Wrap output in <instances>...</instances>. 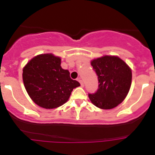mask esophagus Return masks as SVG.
<instances>
[{"mask_svg": "<svg viewBox=\"0 0 155 155\" xmlns=\"http://www.w3.org/2000/svg\"><path fill=\"white\" fill-rule=\"evenodd\" d=\"M78 81L80 82L81 85L82 87H83V86H84V83H83V81L81 80V78H78Z\"/></svg>", "mask_w": 155, "mask_h": 155, "instance_id": "1", "label": "esophagus"}]
</instances>
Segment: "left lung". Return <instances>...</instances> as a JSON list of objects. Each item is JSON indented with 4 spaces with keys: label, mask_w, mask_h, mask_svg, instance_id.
I'll return each mask as SVG.
<instances>
[{
    "label": "left lung",
    "mask_w": 155,
    "mask_h": 155,
    "mask_svg": "<svg viewBox=\"0 0 155 155\" xmlns=\"http://www.w3.org/2000/svg\"><path fill=\"white\" fill-rule=\"evenodd\" d=\"M98 81V90L88 94L91 102L98 108L113 109L121 103L131 86L132 72L118 57L105 56L91 63Z\"/></svg>",
    "instance_id": "left-lung-1"
}]
</instances>
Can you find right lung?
Wrapping results in <instances>:
<instances>
[{
  "instance_id": "add662e5",
  "label": "right lung",
  "mask_w": 155,
  "mask_h": 155,
  "mask_svg": "<svg viewBox=\"0 0 155 155\" xmlns=\"http://www.w3.org/2000/svg\"><path fill=\"white\" fill-rule=\"evenodd\" d=\"M61 64L60 57L47 53L35 57L23 68L25 87L30 98L40 107L54 109L64 105L74 88L80 86Z\"/></svg>"
}]
</instances>
